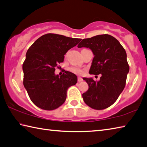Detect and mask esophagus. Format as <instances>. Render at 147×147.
Segmentation results:
<instances>
[{
	"mask_svg": "<svg viewBox=\"0 0 147 147\" xmlns=\"http://www.w3.org/2000/svg\"><path fill=\"white\" fill-rule=\"evenodd\" d=\"M82 81H83L82 78H81V77L78 76V82H82Z\"/></svg>",
	"mask_w": 147,
	"mask_h": 147,
	"instance_id": "obj_1",
	"label": "esophagus"
}]
</instances>
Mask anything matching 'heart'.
Instances as JSON below:
<instances>
[{
    "mask_svg": "<svg viewBox=\"0 0 147 147\" xmlns=\"http://www.w3.org/2000/svg\"><path fill=\"white\" fill-rule=\"evenodd\" d=\"M71 71L74 72V73H75L76 74H82L83 73H84V71H83L82 69H79V68L73 67L71 69Z\"/></svg>",
    "mask_w": 147,
    "mask_h": 147,
    "instance_id": "1",
    "label": "heart"
}]
</instances>
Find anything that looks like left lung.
Listing matches in <instances>:
<instances>
[{"instance_id": "obj_1", "label": "left lung", "mask_w": 147, "mask_h": 147, "mask_svg": "<svg viewBox=\"0 0 147 147\" xmlns=\"http://www.w3.org/2000/svg\"><path fill=\"white\" fill-rule=\"evenodd\" d=\"M89 48L94 58L89 74H99V81L84 78L89 89L82 94L84 102L96 110L108 108L124 89L129 66L127 53L119 41L109 34H99L83 39L78 47Z\"/></svg>"}]
</instances>
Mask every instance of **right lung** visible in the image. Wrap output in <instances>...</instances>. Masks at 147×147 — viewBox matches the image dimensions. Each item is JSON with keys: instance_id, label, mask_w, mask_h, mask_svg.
<instances>
[{"instance_id": "obj_1", "label": "right lung", "mask_w": 147, "mask_h": 147, "mask_svg": "<svg viewBox=\"0 0 147 147\" xmlns=\"http://www.w3.org/2000/svg\"><path fill=\"white\" fill-rule=\"evenodd\" d=\"M81 40L48 33L29 48L22 65L23 84L32 102L38 107L52 111L65 102L67 90L78 79L76 74L67 71L61 76L56 75L55 67Z\"/></svg>"}]
</instances>
